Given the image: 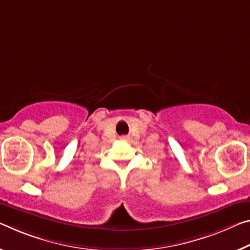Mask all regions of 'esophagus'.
<instances>
[{
	"label": "esophagus",
	"mask_w": 250,
	"mask_h": 250,
	"mask_svg": "<svg viewBox=\"0 0 250 250\" xmlns=\"http://www.w3.org/2000/svg\"><path fill=\"white\" fill-rule=\"evenodd\" d=\"M121 140H124V141H125V140H128V138H126V137H122Z\"/></svg>",
	"instance_id": "esophagus-1"
}]
</instances>
